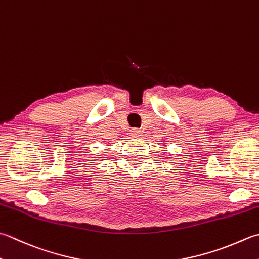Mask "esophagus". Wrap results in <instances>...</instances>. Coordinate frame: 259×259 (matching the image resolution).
Wrapping results in <instances>:
<instances>
[{"mask_svg":"<svg viewBox=\"0 0 259 259\" xmlns=\"http://www.w3.org/2000/svg\"><path fill=\"white\" fill-rule=\"evenodd\" d=\"M141 135H143V133L139 129H133L131 130V136L135 137V138H138V137H141Z\"/></svg>","mask_w":259,"mask_h":259,"instance_id":"34e87169","label":"esophagus"}]
</instances>
